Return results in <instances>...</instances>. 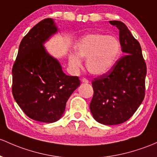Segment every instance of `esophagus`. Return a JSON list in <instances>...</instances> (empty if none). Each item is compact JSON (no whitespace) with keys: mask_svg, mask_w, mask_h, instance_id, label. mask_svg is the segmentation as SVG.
I'll use <instances>...</instances> for the list:
<instances>
[{"mask_svg":"<svg viewBox=\"0 0 157 157\" xmlns=\"http://www.w3.org/2000/svg\"><path fill=\"white\" fill-rule=\"evenodd\" d=\"M81 81L82 82H85V83H88V82H89V80H88L87 79H86V78H82L81 80Z\"/></svg>","mask_w":157,"mask_h":157,"instance_id":"obj_1","label":"esophagus"}]
</instances>
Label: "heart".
Returning <instances> with one entry per match:
<instances>
[{"label": "heart", "mask_w": 157, "mask_h": 157, "mask_svg": "<svg viewBox=\"0 0 157 157\" xmlns=\"http://www.w3.org/2000/svg\"><path fill=\"white\" fill-rule=\"evenodd\" d=\"M121 45L116 37L106 34L93 33L80 39L75 46L76 54H71L68 64L74 70L81 68L80 58L86 59L87 70L94 75L109 71L120 57Z\"/></svg>", "instance_id": "1"}]
</instances>
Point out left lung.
Returning a JSON list of instances; mask_svg holds the SVG:
<instances>
[{
	"label": "left lung",
	"instance_id": "8db88e82",
	"mask_svg": "<svg viewBox=\"0 0 157 157\" xmlns=\"http://www.w3.org/2000/svg\"><path fill=\"white\" fill-rule=\"evenodd\" d=\"M119 30L121 50L126 55L118 59L109 71L92 81L94 94L91 113L99 123H124L135 113L145 94L147 66L140 44L123 22L110 21Z\"/></svg>",
	"mask_w": 157,
	"mask_h": 157
}]
</instances>
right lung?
Instances as JSON below:
<instances>
[{
  "label": "right lung",
  "instance_id": "1",
  "mask_svg": "<svg viewBox=\"0 0 157 157\" xmlns=\"http://www.w3.org/2000/svg\"><path fill=\"white\" fill-rule=\"evenodd\" d=\"M57 28L52 18L36 25L22 39L13 65L12 91L29 118L53 123L63 116L71 94L80 85L79 77L63 73L57 59L43 44Z\"/></svg>",
  "mask_w": 157,
  "mask_h": 157
}]
</instances>
